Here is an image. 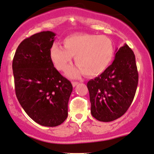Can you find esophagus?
Masks as SVG:
<instances>
[{"instance_id":"1","label":"esophagus","mask_w":154,"mask_h":154,"mask_svg":"<svg viewBox=\"0 0 154 154\" xmlns=\"http://www.w3.org/2000/svg\"><path fill=\"white\" fill-rule=\"evenodd\" d=\"M72 84L73 87H75L76 85H77V84H78V82H72Z\"/></svg>"}]
</instances>
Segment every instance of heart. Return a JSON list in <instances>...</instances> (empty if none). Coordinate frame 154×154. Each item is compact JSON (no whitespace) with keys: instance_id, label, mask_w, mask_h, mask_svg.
I'll use <instances>...</instances> for the list:
<instances>
[{"instance_id":"obj_1","label":"heart","mask_w":154,"mask_h":154,"mask_svg":"<svg viewBox=\"0 0 154 154\" xmlns=\"http://www.w3.org/2000/svg\"><path fill=\"white\" fill-rule=\"evenodd\" d=\"M63 47L53 44L49 57L60 71H66L72 63V57L77 65L67 71L68 77L77 78L82 73L87 76H97L108 69L114 54L111 39L91 34L73 35L65 38Z\"/></svg>"}]
</instances>
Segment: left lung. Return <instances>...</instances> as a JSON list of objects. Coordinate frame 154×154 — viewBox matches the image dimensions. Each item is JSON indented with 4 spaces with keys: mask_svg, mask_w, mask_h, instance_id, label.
I'll list each match as a JSON object with an SVG mask.
<instances>
[{
    "mask_svg": "<svg viewBox=\"0 0 154 154\" xmlns=\"http://www.w3.org/2000/svg\"><path fill=\"white\" fill-rule=\"evenodd\" d=\"M138 78L134 51L125 43L116 49L112 64L87 83L91 115L101 122L122 116L131 105Z\"/></svg>",
    "mask_w": 154,
    "mask_h": 154,
    "instance_id": "1",
    "label": "left lung"
}]
</instances>
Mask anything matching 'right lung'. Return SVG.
Returning a JSON list of instances; mask_svg holds the SVG:
<instances>
[{
    "label": "right lung",
    "instance_id": "1",
    "mask_svg": "<svg viewBox=\"0 0 154 154\" xmlns=\"http://www.w3.org/2000/svg\"><path fill=\"white\" fill-rule=\"evenodd\" d=\"M56 34H35L17 47L12 62L17 100L31 119L40 125L55 127L68 116L72 85L54 67L49 57Z\"/></svg>",
    "mask_w": 154,
    "mask_h": 154
}]
</instances>
